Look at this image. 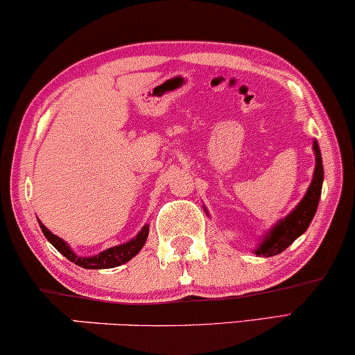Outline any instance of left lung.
Masks as SVG:
<instances>
[{
  "label": "left lung",
  "mask_w": 355,
  "mask_h": 355,
  "mask_svg": "<svg viewBox=\"0 0 355 355\" xmlns=\"http://www.w3.org/2000/svg\"><path fill=\"white\" fill-rule=\"evenodd\" d=\"M315 158H317V166H315L313 179L310 184L307 193L295 207L293 213H289L284 220H281L278 225L273 227L270 236L265 237L261 245L255 250L257 255L260 257H273L288 249L293 242L297 239L300 234L307 231V227L312 221V218L317 211L320 196H322V184H323V163L322 153H320L318 144L313 142Z\"/></svg>",
  "instance_id": "obj_1"
}]
</instances>
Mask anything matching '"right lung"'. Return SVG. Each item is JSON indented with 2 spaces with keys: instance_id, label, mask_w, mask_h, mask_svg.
Returning a JSON list of instances; mask_svg holds the SVG:
<instances>
[{
  "instance_id": "right-lung-1",
  "label": "right lung",
  "mask_w": 355,
  "mask_h": 355,
  "mask_svg": "<svg viewBox=\"0 0 355 355\" xmlns=\"http://www.w3.org/2000/svg\"><path fill=\"white\" fill-rule=\"evenodd\" d=\"M42 232L45 234L48 241L51 242V245L55 247L58 252H61L62 255L66 257L67 260H71L72 263L82 266V268H89V270H100V268H113V266H119L125 263L132 259L134 255H137L140 249H142L145 241H147L148 236V225L144 226V230L135 236V239H132L128 244L123 245H116L111 247V249H106L101 252V254L95 255V257H77L74 252L69 249V245L66 244L64 241L60 239V237L53 234L46 230L45 226L40 225Z\"/></svg>"
}]
</instances>
